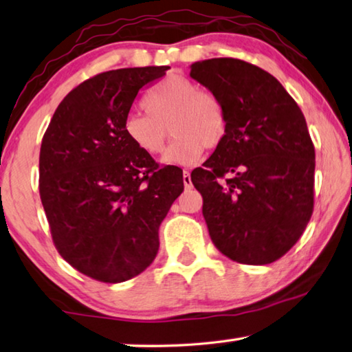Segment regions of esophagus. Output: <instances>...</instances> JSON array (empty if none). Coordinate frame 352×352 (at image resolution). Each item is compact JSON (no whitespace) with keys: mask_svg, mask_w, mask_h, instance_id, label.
<instances>
[{"mask_svg":"<svg viewBox=\"0 0 352 352\" xmlns=\"http://www.w3.org/2000/svg\"><path fill=\"white\" fill-rule=\"evenodd\" d=\"M183 183H184V188H188V189L192 186V182H190V174L188 170L183 172Z\"/></svg>","mask_w":352,"mask_h":352,"instance_id":"34e87169","label":"esophagus"}]
</instances>
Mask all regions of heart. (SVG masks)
Returning <instances> with one entry per match:
<instances>
[{"label":"heart","instance_id":"b5f03b06","mask_svg":"<svg viewBox=\"0 0 352 352\" xmlns=\"http://www.w3.org/2000/svg\"><path fill=\"white\" fill-rule=\"evenodd\" d=\"M146 113H129L122 132L130 144L146 155H160L168 141V127L175 141L164 153V164L189 166L199 162L205 147L214 148L226 135L225 107L216 94L201 91L183 76H169L142 99Z\"/></svg>","mask_w":352,"mask_h":352}]
</instances>
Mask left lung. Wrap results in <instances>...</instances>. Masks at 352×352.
I'll return each mask as SVG.
<instances>
[{
	"label": "left lung",
	"instance_id": "8db88e82",
	"mask_svg": "<svg viewBox=\"0 0 352 352\" xmlns=\"http://www.w3.org/2000/svg\"><path fill=\"white\" fill-rule=\"evenodd\" d=\"M222 100L226 135L190 182L211 241L231 261L264 265L300 239L314 211L315 151L300 107L275 77L237 58L190 65Z\"/></svg>",
	"mask_w": 352,
	"mask_h": 352
}]
</instances>
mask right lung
Here are the masks:
<instances>
[{"mask_svg": "<svg viewBox=\"0 0 352 352\" xmlns=\"http://www.w3.org/2000/svg\"><path fill=\"white\" fill-rule=\"evenodd\" d=\"M168 67L98 74L58 104L40 148V199L62 258L83 275L122 283L158 253V228L183 192L177 166L158 168L122 132L136 94Z\"/></svg>", "mask_w": 352, "mask_h": 352, "instance_id": "add662e5", "label": "right lung"}]
</instances>
